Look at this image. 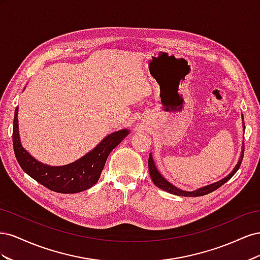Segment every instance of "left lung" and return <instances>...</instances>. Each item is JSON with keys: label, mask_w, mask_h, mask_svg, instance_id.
I'll return each mask as SVG.
<instances>
[{"label": "left lung", "mask_w": 260, "mask_h": 260, "mask_svg": "<svg viewBox=\"0 0 260 260\" xmlns=\"http://www.w3.org/2000/svg\"><path fill=\"white\" fill-rule=\"evenodd\" d=\"M242 117H243V115H242ZM243 128L245 129V124H244V123H243ZM243 156H244V143H243V149H242V154L240 156V159H239V161L237 164V166H235L234 169L232 170L231 174H229L225 178L218 181V182H215V183L206 185V186H203V187L198 188V190L192 191V192L180 190V188L176 187L175 185H172L170 182H168V181L160 175V172L157 170L155 164H154V160H153L152 154H149V156H148V170H149V176H151L154 184L157 187H159L160 190L166 191V192H168L170 194L178 195V196H187V198H196V196H203V195H206V194H209L211 192H214L215 190H217V188H219L222 184H224L226 181H229L234 176L235 172L239 170V168L241 166V162L243 160Z\"/></svg>", "instance_id": "left-lung-1"}]
</instances>
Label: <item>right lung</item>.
I'll list each match as a JSON object with an SVG mask.
<instances>
[{
	"instance_id": "add662e5",
	"label": "right lung",
	"mask_w": 260,
	"mask_h": 260,
	"mask_svg": "<svg viewBox=\"0 0 260 260\" xmlns=\"http://www.w3.org/2000/svg\"><path fill=\"white\" fill-rule=\"evenodd\" d=\"M18 107L15 109L13 125V146L21 169L37 182L57 193H79L98 182L108 155L129 135L122 129L108 135L102 142L80 159L69 165L52 167L35 159L22 147L18 132Z\"/></svg>"
}]
</instances>
